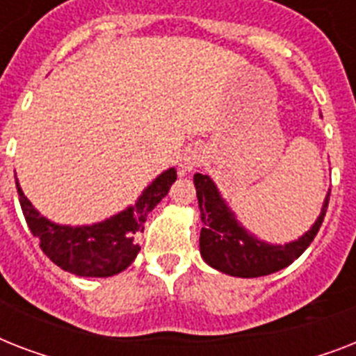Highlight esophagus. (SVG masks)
<instances>
[{
	"label": "esophagus",
	"instance_id": "1",
	"mask_svg": "<svg viewBox=\"0 0 356 356\" xmlns=\"http://www.w3.org/2000/svg\"><path fill=\"white\" fill-rule=\"evenodd\" d=\"M201 162V156L195 155V153H188V155H184L183 159H181V170L183 172H190V170H194L197 164Z\"/></svg>",
	"mask_w": 356,
	"mask_h": 356
}]
</instances>
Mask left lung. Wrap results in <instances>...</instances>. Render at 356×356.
I'll use <instances>...</instances> for the list:
<instances>
[{
    "label": "left lung",
    "mask_w": 356,
    "mask_h": 356,
    "mask_svg": "<svg viewBox=\"0 0 356 356\" xmlns=\"http://www.w3.org/2000/svg\"><path fill=\"white\" fill-rule=\"evenodd\" d=\"M194 184L203 223L200 236L201 257L209 266L233 277L270 275L292 264L318 234L329 205L327 194L320 218L316 220L309 233L303 234L299 240L286 245H270L240 227L234 214L218 194L211 177L195 173Z\"/></svg>",
    "instance_id": "8db88e82"
}]
</instances>
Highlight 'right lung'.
<instances>
[{"instance_id":"obj_1","label":"right lung","mask_w":356,"mask_h":356,"mask_svg":"<svg viewBox=\"0 0 356 356\" xmlns=\"http://www.w3.org/2000/svg\"><path fill=\"white\" fill-rule=\"evenodd\" d=\"M175 179L177 172L170 168L144 190L140 200L127 211L88 227L55 225L35 211L18 181L16 188L25 222L51 262L74 275L111 277L133 264L140 251L138 234L144 233L145 218L170 192Z\"/></svg>"}]
</instances>
